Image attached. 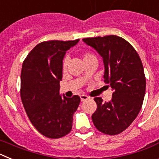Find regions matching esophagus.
<instances>
[{
  "label": "esophagus",
  "instance_id": "esophagus-1",
  "mask_svg": "<svg viewBox=\"0 0 159 159\" xmlns=\"http://www.w3.org/2000/svg\"><path fill=\"white\" fill-rule=\"evenodd\" d=\"M80 99H81V101H82V102H84V101L89 99V97H88V95H80Z\"/></svg>",
  "mask_w": 159,
  "mask_h": 159
}]
</instances>
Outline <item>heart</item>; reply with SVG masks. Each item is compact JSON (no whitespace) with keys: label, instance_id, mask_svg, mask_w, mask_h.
Here are the masks:
<instances>
[{"label":"heart","instance_id":"1","mask_svg":"<svg viewBox=\"0 0 159 159\" xmlns=\"http://www.w3.org/2000/svg\"><path fill=\"white\" fill-rule=\"evenodd\" d=\"M95 56H94L92 53H90V52H86L84 54V61L85 60H88V59H91V58H95ZM67 59L65 58L63 60V69L65 70L67 68Z\"/></svg>","mask_w":159,"mask_h":159}]
</instances>
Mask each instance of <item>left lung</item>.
<instances>
[{
	"mask_svg": "<svg viewBox=\"0 0 159 159\" xmlns=\"http://www.w3.org/2000/svg\"><path fill=\"white\" fill-rule=\"evenodd\" d=\"M84 42L102 57L104 82L113 89L112 99L94 100L97 109L92 119L95 127L106 134L116 135L134 121L143 106L146 77L141 59L130 43L115 35L84 38Z\"/></svg>",
	"mask_w": 159,
	"mask_h": 159,
	"instance_id": "1",
	"label": "left lung"
}]
</instances>
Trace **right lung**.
Here are the masks:
<instances>
[{"label": "right lung", "instance_id": "obj_1", "mask_svg": "<svg viewBox=\"0 0 159 159\" xmlns=\"http://www.w3.org/2000/svg\"><path fill=\"white\" fill-rule=\"evenodd\" d=\"M49 40L38 43L24 60L20 75V97L29 120L40 134L59 139L71 131L73 114L80 98L60 95L63 59L79 42Z\"/></svg>", "mask_w": 159, "mask_h": 159}]
</instances>
